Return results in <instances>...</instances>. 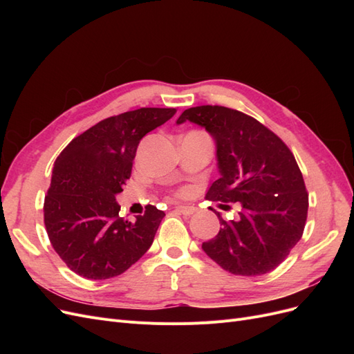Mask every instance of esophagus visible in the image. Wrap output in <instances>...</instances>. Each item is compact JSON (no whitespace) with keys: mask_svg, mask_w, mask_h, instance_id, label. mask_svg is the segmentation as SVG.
I'll return each instance as SVG.
<instances>
[{"mask_svg":"<svg viewBox=\"0 0 354 354\" xmlns=\"http://www.w3.org/2000/svg\"><path fill=\"white\" fill-rule=\"evenodd\" d=\"M176 211H178L180 214H183V216H186V217H190V216H194L195 214V208L194 207H185V205H178V207H176Z\"/></svg>","mask_w":354,"mask_h":354,"instance_id":"obj_1","label":"esophagus"}]
</instances>
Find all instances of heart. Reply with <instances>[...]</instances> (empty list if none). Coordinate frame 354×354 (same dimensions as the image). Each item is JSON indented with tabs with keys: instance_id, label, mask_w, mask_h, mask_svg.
<instances>
[{
	"instance_id": "obj_1",
	"label": "heart",
	"mask_w": 354,
	"mask_h": 354,
	"mask_svg": "<svg viewBox=\"0 0 354 354\" xmlns=\"http://www.w3.org/2000/svg\"><path fill=\"white\" fill-rule=\"evenodd\" d=\"M186 194H187V192H186V190H181V192H180V194H178V195H181V196H183V195H186Z\"/></svg>"
}]
</instances>
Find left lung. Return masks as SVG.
<instances>
[{"mask_svg":"<svg viewBox=\"0 0 354 354\" xmlns=\"http://www.w3.org/2000/svg\"><path fill=\"white\" fill-rule=\"evenodd\" d=\"M205 127L217 143L220 178L205 198L236 203L238 220H223L202 250L221 269L239 276L274 270L301 239L308 194L297 160L281 137L255 118L224 106H196L180 115ZM229 207V205H223Z\"/></svg>","mask_w":354,"mask_h":354,"instance_id":"1","label":"left lung"}]
</instances>
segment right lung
<instances>
[{"label":"right lung","instance_id":"right-lung-1","mask_svg":"<svg viewBox=\"0 0 354 354\" xmlns=\"http://www.w3.org/2000/svg\"><path fill=\"white\" fill-rule=\"evenodd\" d=\"M174 108H140L106 118L63 149L44 199V224L60 259L87 279H109L151 248L165 212L120 216L115 196L131 177L142 138L176 115Z\"/></svg>","mask_w":354,"mask_h":354}]
</instances>
